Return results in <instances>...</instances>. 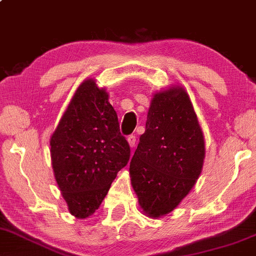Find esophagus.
<instances>
[{
    "label": "esophagus",
    "instance_id": "1",
    "mask_svg": "<svg viewBox=\"0 0 256 256\" xmlns=\"http://www.w3.org/2000/svg\"><path fill=\"white\" fill-rule=\"evenodd\" d=\"M127 140H128L129 146H130L132 148H134L135 144H136V136H135V135H129Z\"/></svg>",
    "mask_w": 256,
    "mask_h": 256
}]
</instances>
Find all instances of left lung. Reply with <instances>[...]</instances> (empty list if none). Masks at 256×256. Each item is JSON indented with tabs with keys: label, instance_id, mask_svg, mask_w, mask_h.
<instances>
[{
	"label": "left lung",
	"instance_id": "left-lung-1",
	"mask_svg": "<svg viewBox=\"0 0 256 256\" xmlns=\"http://www.w3.org/2000/svg\"><path fill=\"white\" fill-rule=\"evenodd\" d=\"M204 156L203 133L186 91L154 94L129 168L144 212L160 217L178 206L200 176Z\"/></svg>",
	"mask_w": 256,
	"mask_h": 256
}]
</instances>
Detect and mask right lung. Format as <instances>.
<instances>
[{
	"mask_svg": "<svg viewBox=\"0 0 256 256\" xmlns=\"http://www.w3.org/2000/svg\"><path fill=\"white\" fill-rule=\"evenodd\" d=\"M50 144L56 180L68 210L86 218L98 209L130 158L118 114L94 80L80 85Z\"/></svg>",
	"mask_w": 256,
	"mask_h": 256,
	"instance_id": "add662e5",
	"label": "right lung"
}]
</instances>
